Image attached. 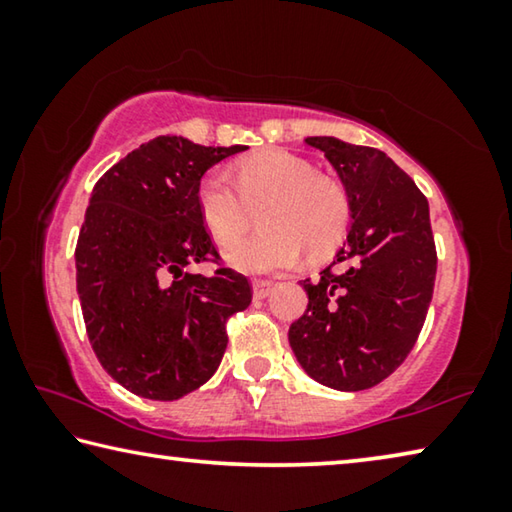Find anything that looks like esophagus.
<instances>
[{
	"label": "esophagus",
	"instance_id": "34e87169",
	"mask_svg": "<svg viewBox=\"0 0 512 512\" xmlns=\"http://www.w3.org/2000/svg\"><path fill=\"white\" fill-rule=\"evenodd\" d=\"M273 287H275V284L268 282V280H255V282H253V296H255L257 300H262V298L268 296V293L273 291Z\"/></svg>",
	"mask_w": 512,
	"mask_h": 512
}]
</instances>
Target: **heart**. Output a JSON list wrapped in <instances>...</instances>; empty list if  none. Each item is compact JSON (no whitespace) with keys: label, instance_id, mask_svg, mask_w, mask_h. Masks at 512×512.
Here are the masks:
<instances>
[{"label":"heart","instance_id":"obj_1","mask_svg":"<svg viewBox=\"0 0 512 512\" xmlns=\"http://www.w3.org/2000/svg\"><path fill=\"white\" fill-rule=\"evenodd\" d=\"M237 187L223 171H207L198 183L201 219L219 244L248 230L253 212L262 232L225 250V259L244 273H275L298 262L334 253L350 225V194L339 178L316 171L302 155L266 149L239 160Z\"/></svg>","mask_w":512,"mask_h":512}]
</instances>
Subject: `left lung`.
<instances>
[{
	"instance_id": "left-lung-1",
	"label": "left lung",
	"mask_w": 512,
	"mask_h": 512,
	"mask_svg": "<svg viewBox=\"0 0 512 512\" xmlns=\"http://www.w3.org/2000/svg\"><path fill=\"white\" fill-rule=\"evenodd\" d=\"M350 194L348 239L289 327L302 370L334 391H366L409 357L436 280L429 203L384 151L339 137H307ZM339 265L336 272L333 266Z\"/></svg>"
}]
</instances>
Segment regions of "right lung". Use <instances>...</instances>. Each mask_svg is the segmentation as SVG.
<instances>
[{
	"label": "right lung",
	"instance_id": "add662e5",
	"mask_svg": "<svg viewBox=\"0 0 512 512\" xmlns=\"http://www.w3.org/2000/svg\"><path fill=\"white\" fill-rule=\"evenodd\" d=\"M246 146L160 135L121 158L92 189L76 244V291L103 370L146 400L196 391L223 359L225 320L250 305L248 280L219 259L196 192L205 171Z\"/></svg>",
	"mask_w": 512,
	"mask_h": 512
}]
</instances>
